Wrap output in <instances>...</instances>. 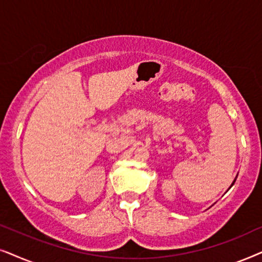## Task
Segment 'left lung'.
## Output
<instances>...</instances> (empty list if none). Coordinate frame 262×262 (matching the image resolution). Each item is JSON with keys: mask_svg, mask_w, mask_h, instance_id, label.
Returning <instances> with one entry per match:
<instances>
[{"mask_svg": "<svg viewBox=\"0 0 262 262\" xmlns=\"http://www.w3.org/2000/svg\"><path fill=\"white\" fill-rule=\"evenodd\" d=\"M232 184H233V183H232Z\"/></svg>", "mask_w": 262, "mask_h": 262, "instance_id": "1", "label": "left lung"}]
</instances>
